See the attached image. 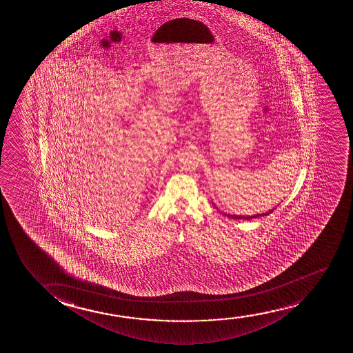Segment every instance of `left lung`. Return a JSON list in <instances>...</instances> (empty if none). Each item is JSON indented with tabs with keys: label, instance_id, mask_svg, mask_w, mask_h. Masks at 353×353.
<instances>
[{
	"label": "left lung",
	"instance_id": "left-lung-1",
	"mask_svg": "<svg viewBox=\"0 0 353 353\" xmlns=\"http://www.w3.org/2000/svg\"><path fill=\"white\" fill-rule=\"evenodd\" d=\"M275 210V208H274ZM274 210H270L269 212L259 213V214H254V216H236V214H228V213H223L224 216H227L228 218H234V219H252V218L261 217V216H268Z\"/></svg>",
	"mask_w": 353,
	"mask_h": 353
}]
</instances>
